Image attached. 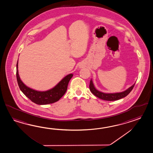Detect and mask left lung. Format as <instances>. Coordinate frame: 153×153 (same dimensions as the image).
Listing matches in <instances>:
<instances>
[{
  "label": "left lung",
  "mask_w": 153,
  "mask_h": 153,
  "mask_svg": "<svg viewBox=\"0 0 153 153\" xmlns=\"http://www.w3.org/2000/svg\"><path fill=\"white\" fill-rule=\"evenodd\" d=\"M134 85H135V83L124 92L116 93H104L100 92L95 89L94 85L93 83L92 80L91 79L90 81V84H89V89H90L91 92H92L94 95L97 97L101 99L102 100H108V101H114V100H119V99L123 98L126 97L130 92H131Z\"/></svg>",
  "instance_id": "left-lung-1"
}]
</instances>
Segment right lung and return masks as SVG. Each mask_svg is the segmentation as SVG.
<instances>
[{"label": "right lung", "mask_w": 153, "mask_h": 153, "mask_svg": "<svg viewBox=\"0 0 153 153\" xmlns=\"http://www.w3.org/2000/svg\"><path fill=\"white\" fill-rule=\"evenodd\" d=\"M16 68L17 83L21 91L32 102L38 105H46L58 101L66 92L68 82L73 76L72 74L67 75L54 88L45 92H41L28 87L21 81L18 72V61Z\"/></svg>", "instance_id": "right-lung-1"}]
</instances>
